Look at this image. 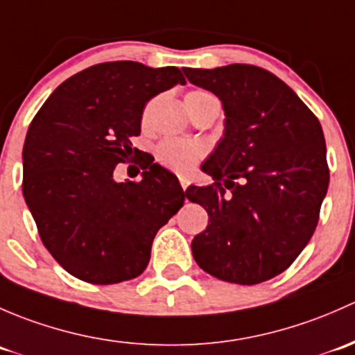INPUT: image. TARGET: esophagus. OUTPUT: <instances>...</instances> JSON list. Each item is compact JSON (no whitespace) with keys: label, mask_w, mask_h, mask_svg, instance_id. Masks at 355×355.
<instances>
[{"label":"esophagus","mask_w":355,"mask_h":355,"mask_svg":"<svg viewBox=\"0 0 355 355\" xmlns=\"http://www.w3.org/2000/svg\"><path fill=\"white\" fill-rule=\"evenodd\" d=\"M179 182H181V188L186 191V188H188V186H189L188 179H186V178H179Z\"/></svg>","instance_id":"34e87169"}]
</instances>
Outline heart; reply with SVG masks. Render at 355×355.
Masks as SVG:
<instances>
[{
  "label": "heart",
  "mask_w": 355,
  "mask_h": 355,
  "mask_svg": "<svg viewBox=\"0 0 355 355\" xmlns=\"http://www.w3.org/2000/svg\"><path fill=\"white\" fill-rule=\"evenodd\" d=\"M208 102H218L214 94L207 92V90H193L186 97V104H188L189 112H195L196 109L203 107ZM157 160L162 166L169 167V169L178 171V173H188L191 171L205 155V147L195 141H184L178 140V138H166L160 141L155 148Z\"/></svg>",
  "instance_id": "b5f03b06"
}]
</instances>
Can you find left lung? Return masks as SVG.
<instances>
[{
	"mask_svg": "<svg viewBox=\"0 0 355 355\" xmlns=\"http://www.w3.org/2000/svg\"><path fill=\"white\" fill-rule=\"evenodd\" d=\"M184 73L225 111L224 138L202 166L215 182L186 189L208 214L193 257L225 282H265L294 263L318 225L330 181L321 124L268 69L227 64Z\"/></svg>",
	"mask_w": 355,
	"mask_h": 355,
	"instance_id": "obj_1",
	"label": "left lung"
}]
</instances>
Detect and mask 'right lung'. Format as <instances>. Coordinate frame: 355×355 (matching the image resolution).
<instances>
[{
  "instance_id": "1",
  "label": "right lung",
  "mask_w": 355,
  "mask_h": 355,
  "mask_svg": "<svg viewBox=\"0 0 355 355\" xmlns=\"http://www.w3.org/2000/svg\"><path fill=\"white\" fill-rule=\"evenodd\" d=\"M186 83L176 67L109 61L64 80L42 104L24 144L25 202L53 258L76 279L124 282L147 268L157 231L178 214V178L144 160L141 181L116 182L138 155L131 138L157 94Z\"/></svg>"
}]
</instances>
